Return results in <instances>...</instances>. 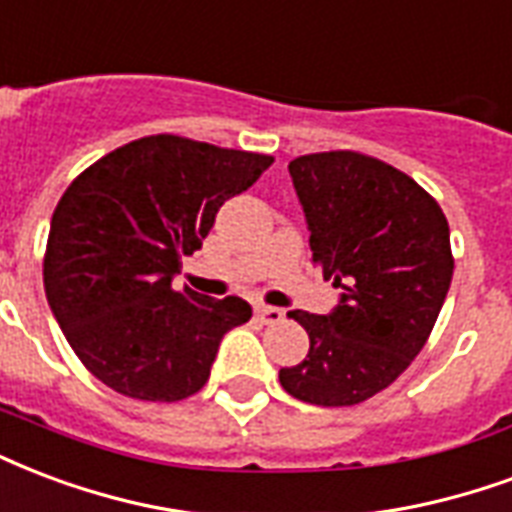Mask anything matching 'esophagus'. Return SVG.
<instances>
[{
  "label": "esophagus",
  "mask_w": 512,
  "mask_h": 512,
  "mask_svg": "<svg viewBox=\"0 0 512 512\" xmlns=\"http://www.w3.org/2000/svg\"><path fill=\"white\" fill-rule=\"evenodd\" d=\"M256 318L261 324H280L283 321V310L272 305H256Z\"/></svg>",
  "instance_id": "34e87169"
}]
</instances>
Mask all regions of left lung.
I'll list each match as a JSON object with an SVG mask.
<instances>
[{"mask_svg":"<svg viewBox=\"0 0 512 512\" xmlns=\"http://www.w3.org/2000/svg\"><path fill=\"white\" fill-rule=\"evenodd\" d=\"M288 172L313 264L340 299L326 315L288 313L310 351L280 370V386L310 405H359L391 386L432 332L453 278L448 221L416 180L364 153H310Z\"/></svg>","mask_w":512,"mask_h":512,"instance_id":"left-lung-1","label":"left lung"}]
</instances>
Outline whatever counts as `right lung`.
Listing matches in <instances>:
<instances>
[{
    "label": "right lung",
    "instance_id": "add662e5",
    "mask_svg": "<svg viewBox=\"0 0 512 512\" xmlns=\"http://www.w3.org/2000/svg\"><path fill=\"white\" fill-rule=\"evenodd\" d=\"M270 164L264 153L153 134L72 180L53 210L42 280L94 378L142 402H178L205 386L224 334L251 318V305L175 291L172 280L226 199Z\"/></svg>",
    "mask_w": 512,
    "mask_h": 512
}]
</instances>
